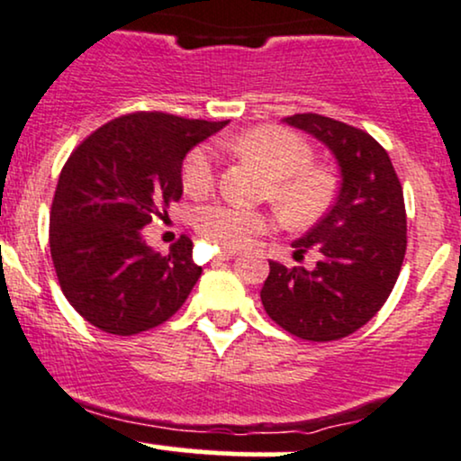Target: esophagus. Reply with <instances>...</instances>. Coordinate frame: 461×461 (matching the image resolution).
<instances>
[{"mask_svg":"<svg viewBox=\"0 0 461 461\" xmlns=\"http://www.w3.org/2000/svg\"><path fill=\"white\" fill-rule=\"evenodd\" d=\"M231 256H236V251H221L219 258H216V262H223V260H230Z\"/></svg>","mask_w":461,"mask_h":461,"instance_id":"esophagus-1","label":"esophagus"}]
</instances>
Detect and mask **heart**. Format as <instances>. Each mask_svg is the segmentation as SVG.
Segmentation results:
<instances>
[{"instance_id": "heart-1", "label": "heart", "mask_w": 461, "mask_h": 461, "mask_svg": "<svg viewBox=\"0 0 461 461\" xmlns=\"http://www.w3.org/2000/svg\"><path fill=\"white\" fill-rule=\"evenodd\" d=\"M230 149L256 162L268 177L264 197L271 199L288 223H310L325 212L333 197V177L312 164V147L294 131L262 125L236 136ZM184 190L203 197L216 184V162L210 147H194L182 164ZM193 225L199 236L216 247L238 249L273 227V214L231 203H208L194 210Z\"/></svg>"}]
</instances>
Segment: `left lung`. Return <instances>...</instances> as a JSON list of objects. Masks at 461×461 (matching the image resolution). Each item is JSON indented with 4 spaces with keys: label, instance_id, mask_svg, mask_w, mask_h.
Masks as SVG:
<instances>
[{
    "label": "left lung",
    "instance_id": "left-lung-1",
    "mask_svg": "<svg viewBox=\"0 0 461 461\" xmlns=\"http://www.w3.org/2000/svg\"><path fill=\"white\" fill-rule=\"evenodd\" d=\"M284 121L333 153L342 182L327 214L293 242L294 258L319 253L316 267L268 262L262 305L293 336L340 340L366 325L393 293L407 247L403 188L388 151L364 130L312 113Z\"/></svg>",
    "mask_w": 461,
    "mask_h": 461
}]
</instances>
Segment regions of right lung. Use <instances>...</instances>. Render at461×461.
I'll list each match as a JSON object with an SVG mask.
<instances>
[{
	"label": "right lung",
	"instance_id": "obj_1",
	"mask_svg": "<svg viewBox=\"0 0 461 461\" xmlns=\"http://www.w3.org/2000/svg\"><path fill=\"white\" fill-rule=\"evenodd\" d=\"M225 125L134 113L108 121L68 156L51 203V260L67 301L97 330H153L188 299L201 275L190 238L160 256L142 227L182 197L186 153Z\"/></svg>",
	"mask_w": 461,
	"mask_h": 461
}]
</instances>
